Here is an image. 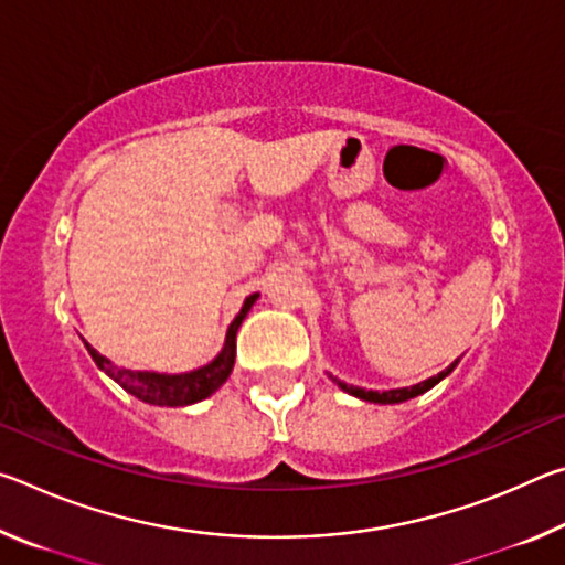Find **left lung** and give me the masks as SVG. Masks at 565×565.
I'll use <instances>...</instances> for the list:
<instances>
[{
	"instance_id": "1",
	"label": "left lung",
	"mask_w": 565,
	"mask_h": 565,
	"mask_svg": "<svg viewBox=\"0 0 565 565\" xmlns=\"http://www.w3.org/2000/svg\"><path fill=\"white\" fill-rule=\"evenodd\" d=\"M456 363L458 361H454L451 366H448L446 371H441V374L438 376H431V379H426V381H420V384H416V386H406V388H391V391H366V388H359V386H349V384H343V381H337L339 384V388H343L347 391V394H351V396H356V398H361V401H371V404H401V401H408V398H414V396H420V394H426L428 388H434L438 381L441 379H446L448 374H451V371L456 369Z\"/></svg>"
}]
</instances>
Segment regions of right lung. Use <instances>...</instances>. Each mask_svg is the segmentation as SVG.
Returning <instances> with one entry per match:
<instances>
[{
  "label": "right lung",
  "instance_id": "right-lung-1",
  "mask_svg": "<svg viewBox=\"0 0 565 565\" xmlns=\"http://www.w3.org/2000/svg\"><path fill=\"white\" fill-rule=\"evenodd\" d=\"M256 299H259V294L246 296L242 311L236 313V319L226 331L224 349L218 351V356L214 361H209L202 369L186 371V374H157V371L121 369V366H114V363L107 356H102L97 349H92L87 341H84V347H87L89 356L104 371V374L117 381V384L124 391H129L131 396L145 401V404L189 406L212 396L214 391L228 379V374H232L234 359H236V331L242 327V321L246 319V313Z\"/></svg>",
  "mask_w": 565,
  "mask_h": 565
}]
</instances>
